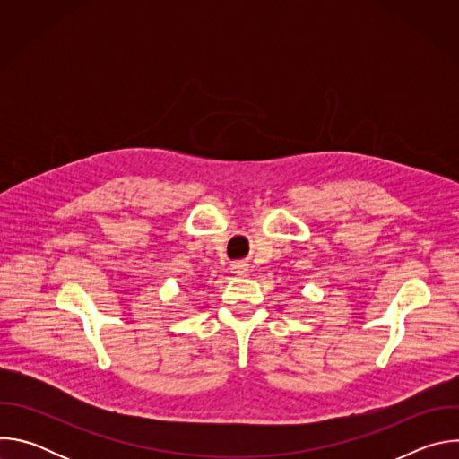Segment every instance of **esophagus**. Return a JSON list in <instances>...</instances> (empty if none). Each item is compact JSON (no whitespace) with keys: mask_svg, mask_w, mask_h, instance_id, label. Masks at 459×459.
<instances>
[{"mask_svg":"<svg viewBox=\"0 0 459 459\" xmlns=\"http://www.w3.org/2000/svg\"><path fill=\"white\" fill-rule=\"evenodd\" d=\"M232 274H236L238 278H245L248 274V264H245V261H236V264H232L230 267Z\"/></svg>","mask_w":459,"mask_h":459,"instance_id":"obj_1","label":"esophagus"}]
</instances>
